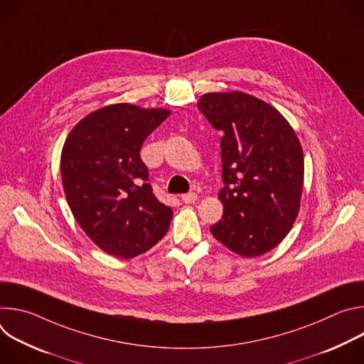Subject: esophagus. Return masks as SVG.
Returning <instances> with one entry per match:
<instances>
[{"mask_svg":"<svg viewBox=\"0 0 364 364\" xmlns=\"http://www.w3.org/2000/svg\"><path fill=\"white\" fill-rule=\"evenodd\" d=\"M181 200H183L184 203H187V204L194 203V201L197 200V194H196V193H186V194L181 196Z\"/></svg>","mask_w":364,"mask_h":364,"instance_id":"esophagus-1","label":"esophagus"}]
</instances>
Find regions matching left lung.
Wrapping results in <instances>:
<instances>
[{
	"label": "left lung",
	"instance_id": "1",
	"mask_svg": "<svg viewBox=\"0 0 364 364\" xmlns=\"http://www.w3.org/2000/svg\"><path fill=\"white\" fill-rule=\"evenodd\" d=\"M220 141L223 218L213 236L243 257L261 256L291 230L304 186V154L289 122L265 100L243 92H210L197 102Z\"/></svg>",
	"mask_w": 364,
	"mask_h": 364
}]
</instances>
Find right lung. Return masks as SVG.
<instances>
[{"label": "right lung", "instance_id": "right-lung-1", "mask_svg": "<svg viewBox=\"0 0 364 364\" xmlns=\"http://www.w3.org/2000/svg\"><path fill=\"white\" fill-rule=\"evenodd\" d=\"M168 117L164 108L115 103L86 115L65 141L60 171L68 204L90 240L112 256H138L170 228L171 207L154 196L139 157L145 138Z\"/></svg>", "mask_w": 364, "mask_h": 364}]
</instances>
